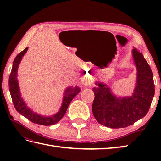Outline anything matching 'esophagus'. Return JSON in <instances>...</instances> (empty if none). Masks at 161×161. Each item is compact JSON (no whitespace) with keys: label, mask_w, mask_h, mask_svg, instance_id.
<instances>
[{"label":"esophagus","mask_w":161,"mask_h":161,"mask_svg":"<svg viewBox=\"0 0 161 161\" xmlns=\"http://www.w3.org/2000/svg\"><path fill=\"white\" fill-rule=\"evenodd\" d=\"M92 83V80L91 79L89 76H85L82 79V84L85 86H89L91 85Z\"/></svg>","instance_id":"obj_1"}]
</instances>
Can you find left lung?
<instances>
[{
  "mask_svg": "<svg viewBox=\"0 0 161 161\" xmlns=\"http://www.w3.org/2000/svg\"><path fill=\"white\" fill-rule=\"evenodd\" d=\"M132 55L137 69L136 85L132 95L116 97L110 88L96 82L92 111L98 122L111 128H125L147 114L154 95L152 70L142 53L134 48Z\"/></svg>",
  "mask_w": 161,
  "mask_h": 161,
  "instance_id": "1",
  "label": "left lung"
}]
</instances>
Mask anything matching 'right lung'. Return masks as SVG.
Instances as JSON below:
<instances>
[{
	"instance_id": "right-lung-1",
	"label": "right lung",
	"mask_w": 161,
	"mask_h": 161,
	"mask_svg": "<svg viewBox=\"0 0 161 161\" xmlns=\"http://www.w3.org/2000/svg\"><path fill=\"white\" fill-rule=\"evenodd\" d=\"M27 50L28 47H26L25 50H23L19 54H17L16 58H14L10 76H9V91H10L11 92V96L14 107L19 114H21L25 118H27L29 120H30L33 123L43 125H51L55 124L63 118V116L66 114L68 107H69L70 102L75 98V97L80 92V89L78 86H75V87L70 86L66 90H65L64 96L63 97V101L61 108L60 111L55 115L50 117H45L38 115L37 114L35 113V112H33L28 107H27L25 101L22 99L20 91H19V86L17 78L19 64L20 63L23 56L27 52Z\"/></svg>"
}]
</instances>
